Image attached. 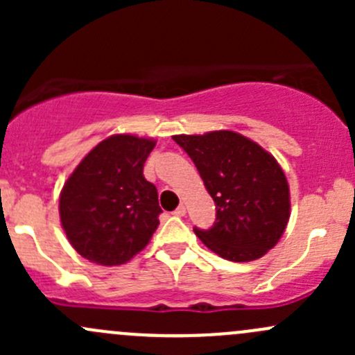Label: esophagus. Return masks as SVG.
<instances>
[{
    "label": "esophagus",
    "instance_id": "esophagus-1",
    "mask_svg": "<svg viewBox=\"0 0 355 355\" xmlns=\"http://www.w3.org/2000/svg\"><path fill=\"white\" fill-rule=\"evenodd\" d=\"M173 214H175V216H184V214H185V206H178L177 209L173 211Z\"/></svg>",
    "mask_w": 355,
    "mask_h": 355
}]
</instances>
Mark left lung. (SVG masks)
Wrapping results in <instances>:
<instances>
[{
	"instance_id": "left-lung-1",
	"label": "left lung",
	"mask_w": 355,
	"mask_h": 355,
	"mask_svg": "<svg viewBox=\"0 0 355 355\" xmlns=\"http://www.w3.org/2000/svg\"><path fill=\"white\" fill-rule=\"evenodd\" d=\"M191 156L216 204L209 230L194 228L202 244L235 263L259 259L278 244L290 218L288 182L278 161L232 130L173 135Z\"/></svg>"
}]
</instances>
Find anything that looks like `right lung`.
<instances>
[{
  "label": "right lung",
  "instance_id": "obj_1",
  "mask_svg": "<svg viewBox=\"0 0 355 355\" xmlns=\"http://www.w3.org/2000/svg\"><path fill=\"white\" fill-rule=\"evenodd\" d=\"M155 146L153 139L111 135L68 177L60 194V220L82 257L118 266L149 244L163 213L156 187L142 173Z\"/></svg>",
  "mask_w": 355,
  "mask_h": 355
}]
</instances>
